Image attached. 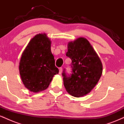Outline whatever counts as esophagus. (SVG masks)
Masks as SVG:
<instances>
[{"label":"esophagus","instance_id":"obj_1","mask_svg":"<svg viewBox=\"0 0 124 124\" xmlns=\"http://www.w3.org/2000/svg\"><path fill=\"white\" fill-rule=\"evenodd\" d=\"M62 72V68H59V74H61Z\"/></svg>","mask_w":124,"mask_h":124}]
</instances>
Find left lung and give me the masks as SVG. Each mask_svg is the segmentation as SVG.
Masks as SVG:
<instances>
[{
	"instance_id": "left-lung-1",
	"label": "left lung",
	"mask_w": 124,
	"mask_h": 124,
	"mask_svg": "<svg viewBox=\"0 0 124 124\" xmlns=\"http://www.w3.org/2000/svg\"><path fill=\"white\" fill-rule=\"evenodd\" d=\"M66 56L72 60V73L63 70V85L68 93L75 97L86 95L97 84L103 65L97 54L86 38L80 37L68 44Z\"/></svg>"
}]
</instances>
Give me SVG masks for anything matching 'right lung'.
Segmentation results:
<instances>
[{
  "instance_id": "1",
  "label": "right lung",
  "mask_w": 124,
  "mask_h": 124,
  "mask_svg": "<svg viewBox=\"0 0 124 124\" xmlns=\"http://www.w3.org/2000/svg\"><path fill=\"white\" fill-rule=\"evenodd\" d=\"M51 41L45 33L35 35L21 55L19 72L27 89L34 93L45 90L59 73L51 51Z\"/></svg>"
}]
</instances>
